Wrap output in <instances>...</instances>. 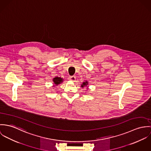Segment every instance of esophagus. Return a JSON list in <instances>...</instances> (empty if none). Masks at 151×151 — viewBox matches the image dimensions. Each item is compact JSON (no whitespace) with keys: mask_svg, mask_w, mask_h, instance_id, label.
<instances>
[{"mask_svg":"<svg viewBox=\"0 0 151 151\" xmlns=\"http://www.w3.org/2000/svg\"><path fill=\"white\" fill-rule=\"evenodd\" d=\"M69 79H70L71 81H72V82H75V80H76V78H75V76H70V77H69Z\"/></svg>","mask_w":151,"mask_h":151,"instance_id":"esophagus-1","label":"esophagus"}]
</instances>
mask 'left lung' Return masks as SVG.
<instances>
[{"label":"left lung","mask_w":151,"mask_h":151,"mask_svg":"<svg viewBox=\"0 0 151 151\" xmlns=\"http://www.w3.org/2000/svg\"><path fill=\"white\" fill-rule=\"evenodd\" d=\"M87 84H88V82H87V81L84 82L83 83H82V84L81 85V87H84V86H86Z\"/></svg>","instance_id":"1"}]
</instances>
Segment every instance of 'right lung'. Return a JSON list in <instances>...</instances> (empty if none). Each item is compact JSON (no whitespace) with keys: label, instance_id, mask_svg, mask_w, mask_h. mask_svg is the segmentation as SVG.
<instances>
[{"label":"right lung","instance_id":"obj_1","mask_svg":"<svg viewBox=\"0 0 151 151\" xmlns=\"http://www.w3.org/2000/svg\"><path fill=\"white\" fill-rule=\"evenodd\" d=\"M53 82L55 85L57 86L59 84L63 82V79L60 77H55L53 79ZM54 85V86H55Z\"/></svg>","mask_w":151,"mask_h":151}]
</instances>
